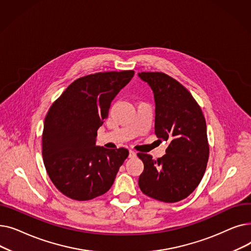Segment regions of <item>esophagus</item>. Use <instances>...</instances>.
Masks as SVG:
<instances>
[{
    "instance_id": "obj_1",
    "label": "esophagus",
    "mask_w": 251,
    "mask_h": 251,
    "mask_svg": "<svg viewBox=\"0 0 251 251\" xmlns=\"http://www.w3.org/2000/svg\"><path fill=\"white\" fill-rule=\"evenodd\" d=\"M136 156V152L134 151H129V157H134Z\"/></svg>"
}]
</instances>
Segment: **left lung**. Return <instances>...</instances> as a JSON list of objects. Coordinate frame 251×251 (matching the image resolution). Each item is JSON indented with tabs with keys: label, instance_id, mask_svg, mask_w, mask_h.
Instances as JSON below:
<instances>
[{
	"label": "left lung",
	"instance_id": "1",
	"mask_svg": "<svg viewBox=\"0 0 251 251\" xmlns=\"http://www.w3.org/2000/svg\"><path fill=\"white\" fill-rule=\"evenodd\" d=\"M138 75L153 91L154 133L169 142L157 160L137 153L144 165L139 188L151 199L177 202L190 195L204 175L209 155L205 119L200 104L176 79L163 72Z\"/></svg>",
	"mask_w": 251,
	"mask_h": 251
}]
</instances>
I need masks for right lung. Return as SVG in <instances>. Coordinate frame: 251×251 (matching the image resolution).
<instances>
[{"label":"right lung","instance_id":"1","mask_svg":"<svg viewBox=\"0 0 251 251\" xmlns=\"http://www.w3.org/2000/svg\"><path fill=\"white\" fill-rule=\"evenodd\" d=\"M133 75V70H125L80 77L49 109L42 136L43 160L51 182L69 199L89 201L107 192L128 156L124 148L97 147L96 136L113 99Z\"/></svg>","mask_w":251,"mask_h":251}]
</instances>
